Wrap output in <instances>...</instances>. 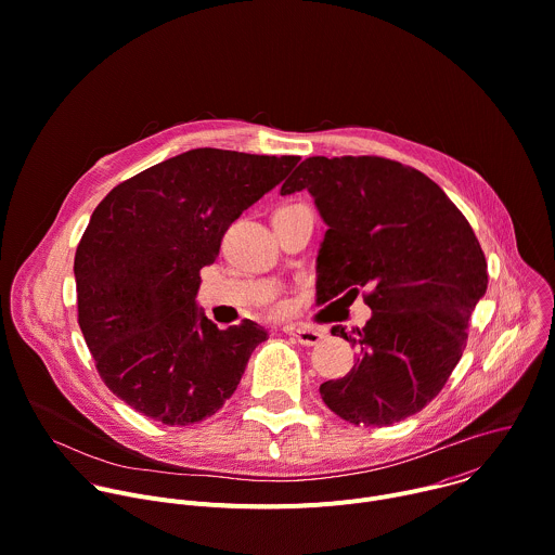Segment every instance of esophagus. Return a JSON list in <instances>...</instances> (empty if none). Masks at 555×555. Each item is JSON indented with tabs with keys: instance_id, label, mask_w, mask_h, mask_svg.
<instances>
[{
	"instance_id": "34e87169",
	"label": "esophagus",
	"mask_w": 555,
	"mask_h": 555,
	"mask_svg": "<svg viewBox=\"0 0 555 555\" xmlns=\"http://www.w3.org/2000/svg\"><path fill=\"white\" fill-rule=\"evenodd\" d=\"M285 333L296 339L302 346H315L322 341L324 333L318 328H307V326H285Z\"/></svg>"
}]
</instances>
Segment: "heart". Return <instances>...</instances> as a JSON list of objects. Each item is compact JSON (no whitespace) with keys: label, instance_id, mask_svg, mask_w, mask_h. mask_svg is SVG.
Returning <instances> with one entry per match:
<instances>
[{"label":"heart","instance_id":"1","mask_svg":"<svg viewBox=\"0 0 555 555\" xmlns=\"http://www.w3.org/2000/svg\"><path fill=\"white\" fill-rule=\"evenodd\" d=\"M285 209V207H283ZM285 309V302H276V311H283Z\"/></svg>","mask_w":555,"mask_h":555}]
</instances>
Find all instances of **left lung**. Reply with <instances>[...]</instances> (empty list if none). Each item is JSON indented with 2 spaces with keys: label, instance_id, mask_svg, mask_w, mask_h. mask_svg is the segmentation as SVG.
Instances as JSON below:
<instances>
[{
  "label": "left lung",
  "instance_id": "1",
  "mask_svg": "<svg viewBox=\"0 0 555 555\" xmlns=\"http://www.w3.org/2000/svg\"><path fill=\"white\" fill-rule=\"evenodd\" d=\"M307 190L328 227L315 302L363 296V328L333 335L359 350L350 373L320 386L331 412L388 427L427 408L449 382L488 266L468 220L423 171L384 156H311L281 194Z\"/></svg>",
  "mask_w": 555,
  "mask_h": 555
}]
</instances>
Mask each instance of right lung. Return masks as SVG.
<instances>
[{"label":"right lung","instance_id":"right-lung-1","mask_svg":"<svg viewBox=\"0 0 555 555\" xmlns=\"http://www.w3.org/2000/svg\"><path fill=\"white\" fill-rule=\"evenodd\" d=\"M300 156L198 147L119 182L76 248L78 324L106 388L163 425L214 416L268 331L218 328L196 309L229 227Z\"/></svg>","mask_w":555,"mask_h":555}]
</instances>
